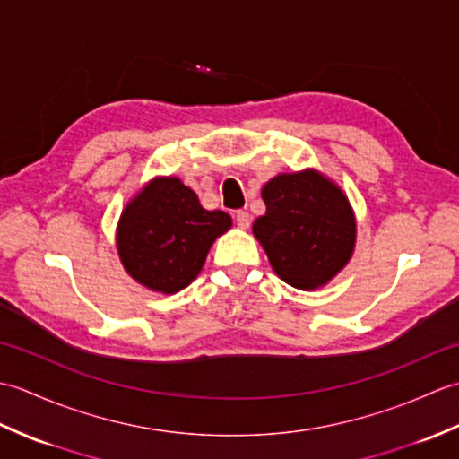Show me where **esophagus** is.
Returning <instances> with one entry per match:
<instances>
[{
	"label": "esophagus",
	"instance_id": "esophagus-1",
	"mask_svg": "<svg viewBox=\"0 0 459 459\" xmlns=\"http://www.w3.org/2000/svg\"><path fill=\"white\" fill-rule=\"evenodd\" d=\"M235 221H237L238 229H248L250 227V214L247 211H237Z\"/></svg>",
	"mask_w": 459,
	"mask_h": 459
}]
</instances>
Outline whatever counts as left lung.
<instances>
[{"instance_id": "obj_1", "label": "left lung", "mask_w": 459, "mask_h": 459, "mask_svg": "<svg viewBox=\"0 0 459 459\" xmlns=\"http://www.w3.org/2000/svg\"><path fill=\"white\" fill-rule=\"evenodd\" d=\"M252 224L272 270L298 290L327 286L355 252L357 219L343 189L317 169L278 173L262 187Z\"/></svg>"}]
</instances>
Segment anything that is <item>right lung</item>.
Listing matches in <instances>:
<instances>
[{"label": "right lung", "mask_w": 459, "mask_h": 459, "mask_svg": "<svg viewBox=\"0 0 459 459\" xmlns=\"http://www.w3.org/2000/svg\"><path fill=\"white\" fill-rule=\"evenodd\" d=\"M230 227L227 212L203 209L179 178L160 175L126 203L116 250L138 284L169 296L199 276L212 242Z\"/></svg>", "instance_id": "1"}]
</instances>
